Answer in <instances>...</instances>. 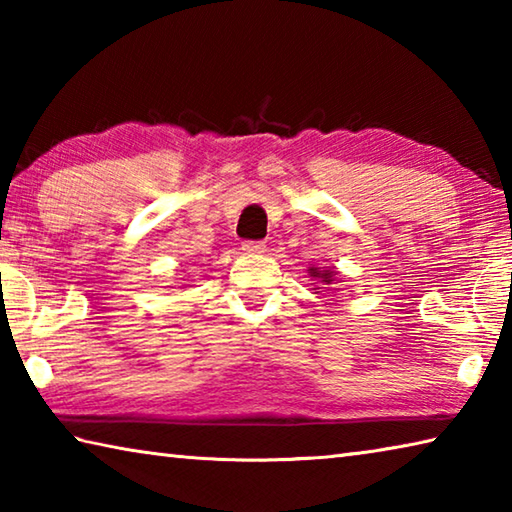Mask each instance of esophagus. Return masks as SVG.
Returning <instances> with one entry per match:
<instances>
[{
    "instance_id": "esophagus-1",
    "label": "esophagus",
    "mask_w": 512,
    "mask_h": 512,
    "mask_svg": "<svg viewBox=\"0 0 512 512\" xmlns=\"http://www.w3.org/2000/svg\"><path fill=\"white\" fill-rule=\"evenodd\" d=\"M241 250L248 255H262L266 246H264V241H244V244H241Z\"/></svg>"
}]
</instances>
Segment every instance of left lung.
Listing matches in <instances>:
<instances>
[{
    "label": "left lung",
    "instance_id": "1",
    "mask_svg": "<svg viewBox=\"0 0 512 512\" xmlns=\"http://www.w3.org/2000/svg\"><path fill=\"white\" fill-rule=\"evenodd\" d=\"M309 275L313 277L318 286L313 291L320 293V288H327V291H338L336 284L342 282V277H338V271L333 266H309Z\"/></svg>",
    "mask_w": 512,
    "mask_h": 512
}]
</instances>
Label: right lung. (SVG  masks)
Wrapping results in <instances>:
<instances>
[{
    "label": "right lung",
    "mask_w": 512,
    "mask_h": 512,
    "mask_svg": "<svg viewBox=\"0 0 512 512\" xmlns=\"http://www.w3.org/2000/svg\"><path fill=\"white\" fill-rule=\"evenodd\" d=\"M183 286H185V284H183Z\"/></svg>",
    "instance_id": "right-lung-1"
}]
</instances>
